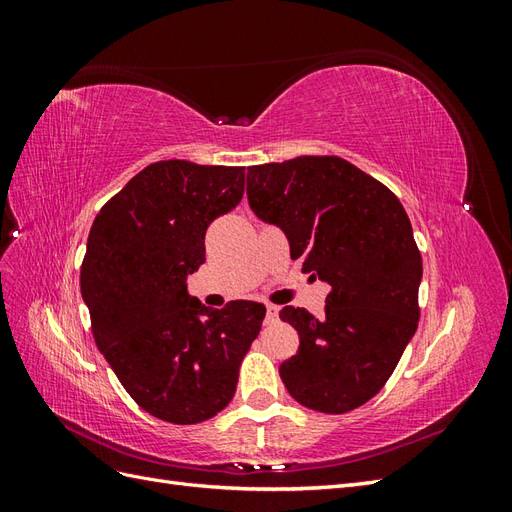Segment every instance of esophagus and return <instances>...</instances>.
I'll return each instance as SVG.
<instances>
[{
	"label": "esophagus",
	"mask_w": 512,
	"mask_h": 512,
	"mask_svg": "<svg viewBox=\"0 0 512 512\" xmlns=\"http://www.w3.org/2000/svg\"><path fill=\"white\" fill-rule=\"evenodd\" d=\"M277 314H280V309H277L275 305H267V320H269V322L277 320Z\"/></svg>",
	"instance_id": "esophagus-1"
}]
</instances>
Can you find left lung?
Instances as JSON below:
<instances>
[{
    "instance_id": "left-lung-1",
    "label": "left lung",
    "mask_w": 512,
    "mask_h": 512,
    "mask_svg": "<svg viewBox=\"0 0 512 512\" xmlns=\"http://www.w3.org/2000/svg\"><path fill=\"white\" fill-rule=\"evenodd\" d=\"M247 200L286 232L290 258L331 286L320 320L282 307L299 333L297 354L280 365L288 393L327 414L363 406L391 378L421 316L423 258L404 205L337 156L247 168Z\"/></svg>"
}]
</instances>
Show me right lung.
Here are the masks:
<instances>
[{"label":"right lung","instance_id":"add662e5","mask_svg":"<svg viewBox=\"0 0 512 512\" xmlns=\"http://www.w3.org/2000/svg\"><path fill=\"white\" fill-rule=\"evenodd\" d=\"M243 166L162 160L132 177L96 215L81 267L96 346L130 397L175 425L209 421L235 397L239 365L265 305L222 309L188 294L205 232L243 198Z\"/></svg>","mask_w":512,"mask_h":512}]
</instances>
